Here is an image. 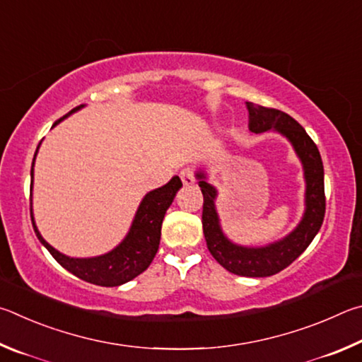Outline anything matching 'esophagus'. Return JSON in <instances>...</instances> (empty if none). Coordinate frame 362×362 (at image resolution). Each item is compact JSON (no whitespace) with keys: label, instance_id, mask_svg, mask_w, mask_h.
Masks as SVG:
<instances>
[{"label":"esophagus","instance_id":"obj_1","mask_svg":"<svg viewBox=\"0 0 362 362\" xmlns=\"http://www.w3.org/2000/svg\"><path fill=\"white\" fill-rule=\"evenodd\" d=\"M180 176H181V181H182V185L185 186H192L194 182H195V176H194V171L192 170H189V168H185L180 173Z\"/></svg>","mask_w":362,"mask_h":362}]
</instances>
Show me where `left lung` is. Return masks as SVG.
<instances>
[{"instance_id": "8db88e82", "label": "left lung", "mask_w": 362, "mask_h": 362, "mask_svg": "<svg viewBox=\"0 0 362 362\" xmlns=\"http://www.w3.org/2000/svg\"><path fill=\"white\" fill-rule=\"evenodd\" d=\"M250 112V130L264 133L274 130L281 133L293 144L297 157L300 158L305 177V211L296 229L281 240L265 246H242L230 242L224 235L219 224V216L214 206L218 191L206 181L205 171H197L195 176L204 194V213L202 224L206 246L211 256L226 270L238 276H270L275 275L299 257L320 232L326 213L325 197V168L320 151L313 139L307 135L303 127L289 114L274 107L259 106L246 101Z\"/></svg>"}]
</instances>
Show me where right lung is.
<instances>
[{
	"mask_svg": "<svg viewBox=\"0 0 362 362\" xmlns=\"http://www.w3.org/2000/svg\"><path fill=\"white\" fill-rule=\"evenodd\" d=\"M81 107H84V105L76 106L74 110L66 114V116L57 120L52 127L59 124L60 120L68 117L69 114L79 111ZM37 149H40V144H37L36 148L35 158L37 154ZM35 158L33 163H31V177H33ZM31 187H33V181H31ZM180 187H182L180 176H173L165 186L146 194L141 204L138 206L127 237L116 246V248L101 256L69 257L62 255L60 251L52 248V246L41 237V233L35 224L33 211H31V223H33V229L37 240L46 246L47 251L63 269L71 272L73 275L81 278V280L92 284H98V286H120V284L130 281L139 274H143V272L151 265L152 259H154L158 250V243H160V229L163 216L165 213H167L168 206L171 205V202H173L176 192L180 191Z\"/></svg>",
	"mask_w": 362,
	"mask_h": 362,
	"instance_id": "1",
	"label": "right lung"
}]
</instances>
